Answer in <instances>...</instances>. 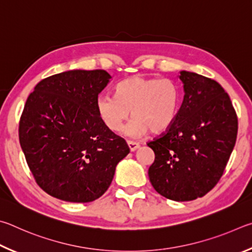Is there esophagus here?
<instances>
[{
	"mask_svg": "<svg viewBox=\"0 0 252 252\" xmlns=\"http://www.w3.org/2000/svg\"><path fill=\"white\" fill-rule=\"evenodd\" d=\"M127 144H128V147L130 149V152H135L136 149H137L139 147V144L138 143H135V142H130V140H128L127 142Z\"/></svg>",
	"mask_w": 252,
	"mask_h": 252,
	"instance_id": "obj_1",
	"label": "esophagus"
}]
</instances>
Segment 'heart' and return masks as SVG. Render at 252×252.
<instances>
[{"label": "heart", "mask_w": 252, "mask_h": 252, "mask_svg": "<svg viewBox=\"0 0 252 252\" xmlns=\"http://www.w3.org/2000/svg\"><path fill=\"white\" fill-rule=\"evenodd\" d=\"M182 93L173 79L133 76L119 82L116 95L101 94L97 112L109 130L119 133L133 116L126 134L139 138L151 130L161 134L168 130L178 115Z\"/></svg>", "instance_id": "heart-1"}]
</instances>
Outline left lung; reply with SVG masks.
Returning <instances> with one entry per match:
<instances>
[{
	"instance_id": "obj_1",
	"label": "left lung",
	"mask_w": 252,
	"mask_h": 252,
	"mask_svg": "<svg viewBox=\"0 0 252 252\" xmlns=\"http://www.w3.org/2000/svg\"><path fill=\"white\" fill-rule=\"evenodd\" d=\"M185 96L168 130L147 143L155 153L149 180L168 199L205 196L221 178L235 147L238 118L220 84L202 75L180 72Z\"/></svg>"
}]
</instances>
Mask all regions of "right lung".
Returning a JSON list of instances; mask_svg holds the SVG:
<instances>
[{"label": "right lung", "mask_w": 252, "mask_h": 252, "mask_svg": "<svg viewBox=\"0 0 252 252\" xmlns=\"http://www.w3.org/2000/svg\"><path fill=\"white\" fill-rule=\"evenodd\" d=\"M112 78L104 69L52 75L35 86L20 118L19 138L35 182L69 202H91L107 190L116 165L129 153L109 130L97 98Z\"/></svg>", "instance_id": "1"}]
</instances>
